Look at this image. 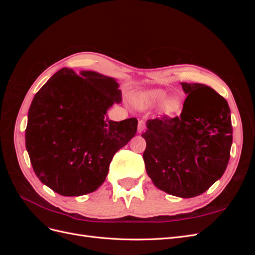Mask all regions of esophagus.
<instances>
[{
  "label": "esophagus",
  "instance_id": "1",
  "mask_svg": "<svg viewBox=\"0 0 255 255\" xmlns=\"http://www.w3.org/2000/svg\"><path fill=\"white\" fill-rule=\"evenodd\" d=\"M144 129H145V123H144V121L140 120L139 122H138V133H142Z\"/></svg>",
  "mask_w": 255,
  "mask_h": 255
}]
</instances>
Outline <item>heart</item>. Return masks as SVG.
Returning a JSON list of instances; mask_svg holds the SVG:
<instances>
[{
	"mask_svg": "<svg viewBox=\"0 0 255 255\" xmlns=\"http://www.w3.org/2000/svg\"><path fill=\"white\" fill-rule=\"evenodd\" d=\"M167 98H168V94L165 90L152 89L140 94L139 101L144 106H154V105H159L163 103ZM163 107H164V112L166 114H172L179 109V102H177V100L175 99H169L164 104Z\"/></svg>",
	"mask_w": 255,
	"mask_h": 255,
	"instance_id": "b5f03b06",
	"label": "heart"
}]
</instances>
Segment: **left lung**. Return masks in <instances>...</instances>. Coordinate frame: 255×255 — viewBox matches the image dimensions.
Returning <instances> with one entry per match:
<instances>
[{"mask_svg": "<svg viewBox=\"0 0 255 255\" xmlns=\"http://www.w3.org/2000/svg\"><path fill=\"white\" fill-rule=\"evenodd\" d=\"M187 95L180 116L150 119L141 134L145 170L169 195L194 198L225 173L233 141L225 98L203 84L181 83Z\"/></svg>", "mask_w": 255, "mask_h": 255, "instance_id": "left-lung-1", "label": "left lung"}]
</instances>
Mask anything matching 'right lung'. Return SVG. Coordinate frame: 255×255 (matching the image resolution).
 <instances>
[{
    "label": "right lung",
    "mask_w": 255,
    "mask_h": 255,
    "mask_svg": "<svg viewBox=\"0 0 255 255\" xmlns=\"http://www.w3.org/2000/svg\"><path fill=\"white\" fill-rule=\"evenodd\" d=\"M122 101L117 80L63 68L35 95L25 146L35 174L57 194L78 197L104 183L115 153L137 132V119L112 121L107 111Z\"/></svg>",
    "instance_id": "obj_1"
}]
</instances>
